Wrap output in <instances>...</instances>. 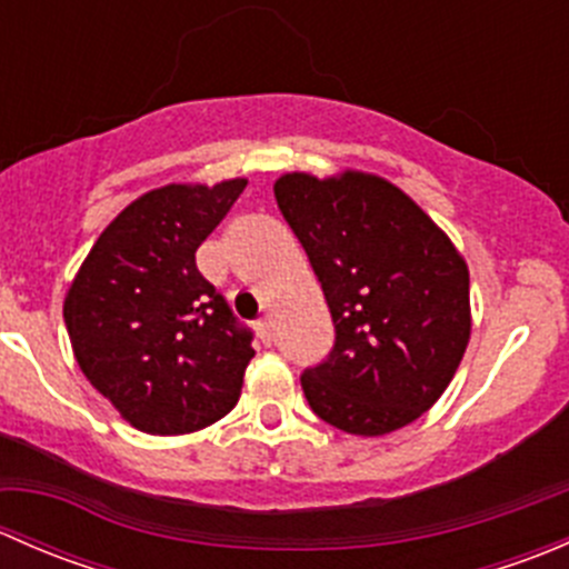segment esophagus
<instances>
[{
  "mask_svg": "<svg viewBox=\"0 0 569 569\" xmlns=\"http://www.w3.org/2000/svg\"><path fill=\"white\" fill-rule=\"evenodd\" d=\"M256 332H258V338H261L263 347H269V343L274 341V336H272V325H269L267 319L258 321V325H256Z\"/></svg>",
  "mask_w": 569,
  "mask_h": 569,
  "instance_id": "1",
  "label": "esophagus"
}]
</instances>
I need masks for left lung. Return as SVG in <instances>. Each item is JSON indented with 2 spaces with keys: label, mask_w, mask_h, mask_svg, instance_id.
<instances>
[{
  "label": "left lung",
  "mask_w": 569,
  "mask_h": 569,
  "mask_svg": "<svg viewBox=\"0 0 569 569\" xmlns=\"http://www.w3.org/2000/svg\"><path fill=\"white\" fill-rule=\"evenodd\" d=\"M274 200L325 291L336 341L302 371L308 405L349 435H388L449 388L470 338L451 239L386 178L289 173Z\"/></svg>",
  "instance_id": "8db88e82"
}]
</instances>
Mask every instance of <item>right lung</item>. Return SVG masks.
Returning a JSON list of instances; mask_svg holds the SVG:
<instances>
[{
	"label": "right lung",
	"instance_id": "add662e5",
	"mask_svg": "<svg viewBox=\"0 0 569 569\" xmlns=\"http://www.w3.org/2000/svg\"><path fill=\"white\" fill-rule=\"evenodd\" d=\"M248 181L153 189L104 228L62 317L79 369L131 427L187 435L220 421L242 391L252 332L194 263Z\"/></svg>",
	"mask_w": 569,
	"mask_h": 569
}]
</instances>
